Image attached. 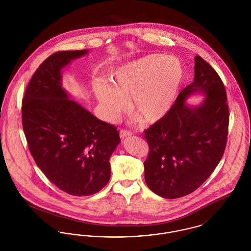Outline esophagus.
Segmentation results:
<instances>
[{"mask_svg":"<svg viewBox=\"0 0 251 251\" xmlns=\"http://www.w3.org/2000/svg\"><path fill=\"white\" fill-rule=\"evenodd\" d=\"M131 134H132V131H128V130L122 129V130H120V135L121 138H125V137H127V136H130Z\"/></svg>","mask_w":251,"mask_h":251,"instance_id":"34e87169","label":"esophagus"}]
</instances>
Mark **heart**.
<instances>
[{
    "mask_svg": "<svg viewBox=\"0 0 251 251\" xmlns=\"http://www.w3.org/2000/svg\"><path fill=\"white\" fill-rule=\"evenodd\" d=\"M183 77L175 57L151 53L124 66L111 75L113 86L96 84V97L109 119L117 117L131 98L132 114L142 122L162 119L172 107Z\"/></svg>",
    "mask_w": 251,
    "mask_h": 251,
    "instance_id": "1",
    "label": "heart"
}]
</instances>
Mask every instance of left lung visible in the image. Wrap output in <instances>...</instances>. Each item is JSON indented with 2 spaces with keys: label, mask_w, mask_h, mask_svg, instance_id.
I'll list each match as a JSON object with an SVG mask.
<instances>
[{
  "label": "left lung",
  "mask_w": 251,
  "mask_h": 251,
  "mask_svg": "<svg viewBox=\"0 0 251 251\" xmlns=\"http://www.w3.org/2000/svg\"><path fill=\"white\" fill-rule=\"evenodd\" d=\"M206 95L201 106L190 108L187 97ZM229 112L225 86L214 68L195 57V78L181 90L167 114L145 132L149 154L144 162L149 188L165 199H178L198 189L224 154Z\"/></svg>",
  "instance_id": "left-lung-1"
}]
</instances>
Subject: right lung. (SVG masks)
I'll return each mask as SVG.
<instances>
[{"instance_id":"1","label":"right lung","mask_w":251,"mask_h":251,"mask_svg":"<svg viewBox=\"0 0 251 251\" xmlns=\"http://www.w3.org/2000/svg\"><path fill=\"white\" fill-rule=\"evenodd\" d=\"M87 53L59 50L44 60L26 87L22 119L29 151L45 176L72 196L107 184L109 159L120 144L117 127L98 120L61 86V70Z\"/></svg>"}]
</instances>
